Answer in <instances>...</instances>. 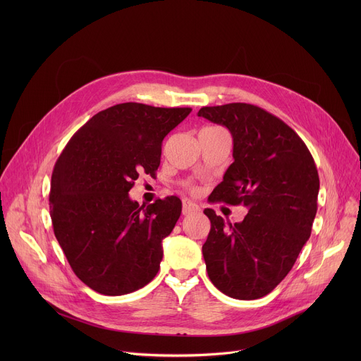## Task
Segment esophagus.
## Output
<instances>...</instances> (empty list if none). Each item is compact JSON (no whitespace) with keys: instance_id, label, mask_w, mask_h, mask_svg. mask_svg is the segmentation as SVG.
<instances>
[{"instance_id":"1","label":"esophagus","mask_w":361,"mask_h":361,"mask_svg":"<svg viewBox=\"0 0 361 361\" xmlns=\"http://www.w3.org/2000/svg\"><path fill=\"white\" fill-rule=\"evenodd\" d=\"M200 212V207L192 202L191 200H183V214L184 216H190V214H195Z\"/></svg>"}]
</instances>
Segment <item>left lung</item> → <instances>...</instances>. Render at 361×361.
Returning <instances> with one entry per match:
<instances>
[{
  "mask_svg": "<svg viewBox=\"0 0 361 361\" xmlns=\"http://www.w3.org/2000/svg\"><path fill=\"white\" fill-rule=\"evenodd\" d=\"M198 117L227 127L234 144V163L209 201L248 209L234 224L204 210L212 223L202 245L209 277L228 297H264L288 274L312 234L320 188L314 160L293 128L257 106L202 107Z\"/></svg>",
  "mask_w": 361,
  "mask_h": 361,
  "instance_id": "obj_1",
  "label": "left lung"
}]
</instances>
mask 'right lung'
Wrapping results in <instances>:
<instances>
[{"mask_svg": "<svg viewBox=\"0 0 361 361\" xmlns=\"http://www.w3.org/2000/svg\"><path fill=\"white\" fill-rule=\"evenodd\" d=\"M190 113L123 102L90 118L59 157L49 191L54 234L94 291L128 294L159 273L181 200L170 195L145 207L128 191L141 173L156 174L164 137Z\"/></svg>", "mask_w": 361, "mask_h": 361, "instance_id": "add662e5", "label": "right lung"}]
</instances>
